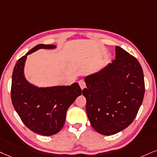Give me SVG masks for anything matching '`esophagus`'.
Returning a JSON list of instances; mask_svg holds the SVG:
<instances>
[{"label": "esophagus", "mask_w": 157, "mask_h": 157, "mask_svg": "<svg viewBox=\"0 0 157 157\" xmlns=\"http://www.w3.org/2000/svg\"><path fill=\"white\" fill-rule=\"evenodd\" d=\"M78 84H79V86H80V87L82 88V90H83V89L86 87V84H85V82L84 80H83V79L79 81Z\"/></svg>", "instance_id": "1"}]
</instances>
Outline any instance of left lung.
Here are the masks:
<instances>
[{
  "label": "left lung",
  "instance_id": "1",
  "mask_svg": "<svg viewBox=\"0 0 157 157\" xmlns=\"http://www.w3.org/2000/svg\"><path fill=\"white\" fill-rule=\"evenodd\" d=\"M86 111L100 134L111 135L131 124L145 93L144 75L138 59L116 46V59L99 72L85 78Z\"/></svg>",
  "mask_w": 157,
  "mask_h": 157
}]
</instances>
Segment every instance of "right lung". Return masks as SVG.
Wrapping results in <instances>:
<instances>
[{"mask_svg": "<svg viewBox=\"0 0 157 157\" xmlns=\"http://www.w3.org/2000/svg\"><path fill=\"white\" fill-rule=\"evenodd\" d=\"M55 47L51 44H39L30 49L17 62L11 82V98L15 111L28 128L45 136L61 130L67 109L82 94L78 83L71 86L39 88L25 79L24 66L27 56L38 49Z\"/></svg>", "mask_w": 157, "mask_h": 157, "instance_id": "right-lung-1", "label": "right lung"}]
</instances>
